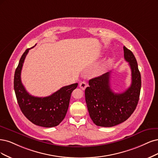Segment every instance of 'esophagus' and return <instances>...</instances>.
<instances>
[{
    "label": "esophagus",
    "instance_id": "obj_1",
    "mask_svg": "<svg viewBox=\"0 0 158 158\" xmlns=\"http://www.w3.org/2000/svg\"><path fill=\"white\" fill-rule=\"evenodd\" d=\"M86 86H87V83H86L85 81H81V82L79 83V87L83 89V90H85L86 89Z\"/></svg>",
    "mask_w": 158,
    "mask_h": 158
}]
</instances>
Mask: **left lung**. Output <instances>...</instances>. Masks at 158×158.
<instances>
[{
	"instance_id": "1",
	"label": "left lung",
	"mask_w": 158,
	"mask_h": 158,
	"mask_svg": "<svg viewBox=\"0 0 158 158\" xmlns=\"http://www.w3.org/2000/svg\"><path fill=\"white\" fill-rule=\"evenodd\" d=\"M124 58L131 69V85L125 92L114 93L110 88V72L91 79L85 91L90 117L97 126L110 127L123 123L134 112L141 89V76L136 60L123 47Z\"/></svg>"
}]
</instances>
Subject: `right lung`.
I'll list each match as a JSON object with an SVG mask.
<instances>
[{
    "label": "right lung",
    "instance_id": "1",
    "mask_svg": "<svg viewBox=\"0 0 158 158\" xmlns=\"http://www.w3.org/2000/svg\"><path fill=\"white\" fill-rule=\"evenodd\" d=\"M29 50V48L24 52L15 71L14 87L18 105L23 115L33 124L43 127H56L64 119L71 94L78 83L63 86L47 97H36L29 94L21 81L22 69Z\"/></svg>",
    "mask_w": 158,
    "mask_h": 158
}]
</instances>
